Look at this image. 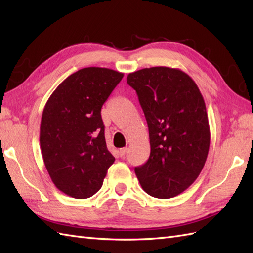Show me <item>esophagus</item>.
<instances>
[{"instance_id": "esophagus-1", "label": "esophagus", "mask_w": 253, "mask_h": 253, "mask_svg": "<svg viewBox=\"0 0 253 253\" xmlns=\"http://www.w3.org/2000/svg\"><path fill=\"white\" fill-rule=\"evenodd\" d=\"M127 152H128V148H122V149L120 150V155H121V158H124V157H125V155L127 154Z\"/></svg>"}]
</instances>
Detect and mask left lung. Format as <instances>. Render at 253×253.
I'll list each match as a JSON object with an SVG mask.
<instances>
[{
    "instance_id": "8db88e82",
    "label": "left lung",
    "mask_w": 253,
    "mask_h": 253,
    "mask_svg": "<svg viewBox=\"0 0 253 253\" xmlns=\"http://www.w3.org/2000/svg\"><path fill=\"white\" fill-rule=\"evenodd\" d=\"M149 127L151 152L135 168L148 195L169 199L189 188L206 163L210 126L203 96L192 78L178 68H143L130 73Z\"/></svg>"
}]
</instances>
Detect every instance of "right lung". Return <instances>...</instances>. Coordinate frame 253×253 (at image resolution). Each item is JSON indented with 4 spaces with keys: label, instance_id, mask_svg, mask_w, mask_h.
<instances>
[{
    "label": "right lung",
    "instance_id": "add662e5",
    "mask_svg": "<svg viewBox=\"0 0 253 253\" xmlns=\"http://www.w3.org/2000/svg\"><path fill=\"white\" fill-rule=\"evenodd\" d=\"M123 77L110 68L79 69L46 102L40 125L42 158L53 184L69 197H92L114 163L101 109Z\"/></svg>",
    "mask_w": 253,
    "mask_h": 253
}]
</instances>
